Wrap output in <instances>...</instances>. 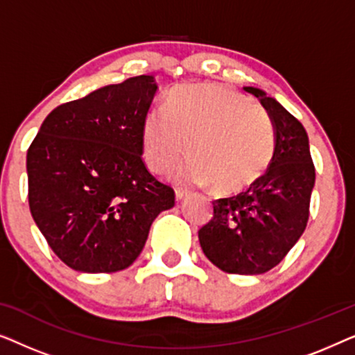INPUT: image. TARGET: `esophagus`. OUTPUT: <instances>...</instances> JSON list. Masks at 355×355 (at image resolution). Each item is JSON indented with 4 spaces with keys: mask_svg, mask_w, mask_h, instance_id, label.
<instances>
[{
    "mask_svg": "<svg viewBox=\"0 0 355 355\" xmlns=\"http://www.w3.org/2000/svg\"><path fill=\"white\" fill-rule=\"evenodd\" d=\"M187 197H189V192L187 191H184V189H176V200L178 202L186 200Z\"/></svg>",
    "mask_w": 355,
    "mask_h": 355,
    "instance_id": "obj_1",
    "label": "esophagus"
}]
</instances>
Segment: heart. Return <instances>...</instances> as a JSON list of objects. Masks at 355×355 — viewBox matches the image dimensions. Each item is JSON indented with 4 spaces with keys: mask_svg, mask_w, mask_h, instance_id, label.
Returning a JSON list of instances; mask_svg holds the SVG:
<instances>
[{
    "mask_svg": "<svg viewBox=\"0 0 355 355\" xmlns=\"http://www.w3.org/2000/svg\"><path fill=\"white\" fill-rule=\"evenodd\" d=\"M192 157L179 181L241 192L268 169L275 135L263 111L234 90L216 84H191L168 95L166 111L152 110L142 125L148 168L164 174L186 153Z\"/></svg>",
    "mask_w": 355,
    "mask_h": 355,
    "instance_id": "obj_1",
    "label": "heart"
}]
</instances>
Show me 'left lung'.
Wrapping results in <instances>:
<instances>
[{
  "label": "left lung",
  "instance_id": "1",
  "mask_svg": "<svg viewBox=\"0 0 355 355\" xmlns=\"http://www.w3.org/2000/svg\"><path fill=\"white\" fill-rule=\"evenodd\" d=\"M244 90L268 113L273 158L249 191L215 200V215L198 232V241L207 259L226 273L261 275L278 265L302 236L315 168L304 125L266 92L257 87Z\"/></svg>",
  "mask_w": 355,
  "mask_h": 355
}]
</instances>
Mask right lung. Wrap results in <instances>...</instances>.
Here are the masks:
<instances>
[{
    "label": "right lung",
    "instance_id": "add662e5",
    "mask_svg": "<svg viewBox=\"0 0 355 355\" xmlns=\"http://www.w3.org/2000/svg\"><path fill=\"white\" fill-rule=\"evenodd\" d=\"M158 85L137 76L58 106L27 152L28 205L51 250L80 273L135 261L174 191L142 162V125Z\"/></svg>",
    "mask_w": 355,
    "mask_h": 355
}]
</instances>
